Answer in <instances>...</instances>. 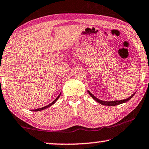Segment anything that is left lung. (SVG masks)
Returning <instances> with one entry per match:
<instances>
[{"instance_id": "1", "label": "left lung", "mask_w": 149, "mask_h": 149, "mask_svg": "<svg viewBox=\"0 0 149 149\" xmlns=\"http://www.w3.org/2000/svg\"><path fill=\"white\" fill-rule=\"evenodd\" d=\"M88 91V94L91 95V97L93 98V100L96 101L97 102L100 103V104L102 105H104V106H117V105H119V104H123V103H125L127 102H128L129 100H130V99H132L133 97V96L136 94V92H135L134 94L132 95H131L130 97H129L128 98L125 99V100H114V101H103V100H101L100 99L97 98L95 96V95H93L92 93H91L90 91L88 90L87 91Z\"/></svg>"}]
</instances>
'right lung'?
<instances>
[{
	"mask_svg": "<svg viewBox=\"0 0 149 149\" xmlns=\"http://www.w3.org/2000/svg\"><path fill=\"white\" fill-rule=\"evenodd\" d=\"M61 93L60 94L58 95V96L55 99V100L53 101L51 103V104H48L47 105V106H44V107H43V108H38V109H35V110H32L33 111H34V112H37V111H41V110H45V109H46V108H49V107H50L51 106H52L53 104H55V102H56L57 100H58V98L60 97V96H61Z\"/></svg>",
	"mask_w": 149,
	"mask_h": 149,
	"instance_id": "obj_1",
	"label": "right lung"
}]
</instances>
